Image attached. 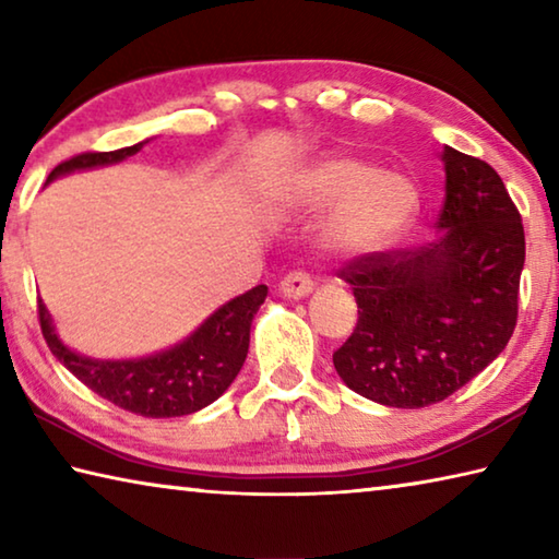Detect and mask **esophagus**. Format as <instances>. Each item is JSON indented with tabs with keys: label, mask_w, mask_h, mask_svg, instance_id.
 Returning a JSON list of instances; mask_svg holds the SVG:
<instances>
[{
	"label": "esophagus",
	"mask_w": 559,
	"mask_h": 559,
	"mask_svg": "<svg viewBox=\"0 0 559 559\" xmlns=\"http://www.w3.org/2000/svg\"><path fill=\"white\" fill-rule=\"evenodd\" d=\"M278 290H281L286 298L298 300V298H306L308 293L313 290V281H310L308 273L293 271V273H288V276L278 283Z\"/></svg>",
	"instance_id": "obj_1"
}]
</instances>
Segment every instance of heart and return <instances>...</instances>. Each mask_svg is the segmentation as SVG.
<instances>
[{
  "label": "heart",
  "mask_w": 559,
  "mask_h": 559,
  "mask_svg": "<svg viewBox=\"0 0 559 559\" xmlns=\"http://www.w3.org/2000/svg\"><path fill=\"white\" fill-rule=\"evenodd\" d=\"M288 200L302 212L333 206L320 226V249L333 257H365L409 229L421 197L402 169H377L367 159L333 155L302 169Z\"/></svg>",
  "instance_id": "b5f03b06"
}]
</instances>
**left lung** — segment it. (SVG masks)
Instances as JSON below:
<instances>
[{"mask_svg": "<svg viewBox=\"0 0 559 559\" xmlns=\"http://www.w3.org/2000/svg\"><path fill=\"white\" fill-rule=\"evenodd\" d=\"M447 194L439 236L377 251L340 269L357 325L333 365L377 404L443 402L503 353L518 323L525 231L503 179L484 159L443 147Z\"/></svg>", "mask_w": 559, "mask_h": 559, "instance_id": "8db88e82", "label": "left lung"}]
</instances>
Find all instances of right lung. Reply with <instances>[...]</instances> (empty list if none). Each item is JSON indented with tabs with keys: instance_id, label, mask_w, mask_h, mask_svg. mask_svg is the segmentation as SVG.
Instances as JSON below:
<instances>
[{
	"instance_id": "1",
	"label": "right lung",
	"mask_w": 559,
	"mask_h": 559,
	"mask_svg": "<svg viewBox=\"0 0 559 559\" xmlns=\"http://www.w3.org/2000/svg\"><path fill=\"white\" fill-rule=\"evenodd\" d=\"M140 147L143 143L112 150V153L75 155L51 169L49 182L75 169L116 165L140 153ZM266 296V286L246 290L214 310L182 343L138 359H93L73 353L56 335L44 300H39V323L46 345L56 359L88 390L126 412L150 416V419H169V416L200 412L229 390L249 353L253 316L259 313Z\"/></svg>"
}]
</instances>
